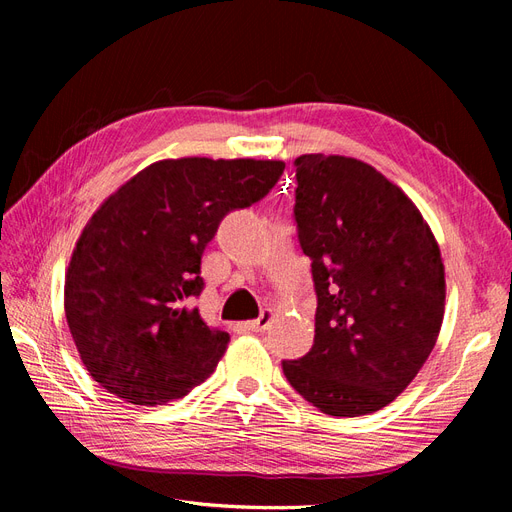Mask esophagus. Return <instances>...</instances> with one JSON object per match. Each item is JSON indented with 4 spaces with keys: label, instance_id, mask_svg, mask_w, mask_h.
Instances as JSON below:
<instances>
[{
    "label": "esophagus",
    "instance_id": "obj_1",
    "mask_svg": "<svg viewBox=\"0 0 512 512\" xmlns=\"http://www.w3.org/2000/svg\"><path fill=\"white\" fill-rule=\"evenodd\" d=\"M271 318H273V312H271V309H262V314H260L256 320L247 322V329L254 331V333H258V331H265V329L269 327V324H271Z\"/></svg>",
    "mask_w": 512,
    "mask_h": 512
}]
</instances>
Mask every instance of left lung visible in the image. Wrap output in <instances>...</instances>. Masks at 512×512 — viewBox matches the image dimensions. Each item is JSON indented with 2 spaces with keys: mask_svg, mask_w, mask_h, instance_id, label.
Here are the masks:
<instances>
[{
  "mask_svg": "<svg viewBox=\"0 0 512 512\" xmlns=\"http://www.w3.org/2000/svg\"><path fill=\"white\" fill-rule=\"evenodd\" d=\"M294 224L312 260L314 346L282 361L320 412L384 408L421 371L442 327L440 247L412 200L376 168L309 153L294 160Z\"/></svg>",
  "mask_w": 512,
  "mask_h": 512,
  "instance_id": "left-lung-1",
  "label": "left lung"
}]
</instances>
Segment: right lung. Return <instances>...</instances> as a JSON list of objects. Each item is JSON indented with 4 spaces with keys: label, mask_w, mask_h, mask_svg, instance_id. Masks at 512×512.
Masks as SVG:
<instances>
[{
    "label": "right lung",
    "mask_w": 512,
    "mask_h": 512,
    "mask_svg": "<svg viewBox=\"0 0 512 512\" xmlns=\"http://www.w3.org/2000/svg\"><path fill=\"white\" fill-rule=\"evenodd\" d=\"M282 173L273 160H164L94 213L68 267L66 320L108 393L164 406L209 378L230 335L192 307L205 290L200 260L226 215L265 198Z\"/></svg>",
    "instance_id": "obj_1"
}]
</instances>
